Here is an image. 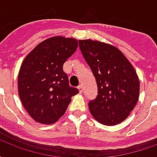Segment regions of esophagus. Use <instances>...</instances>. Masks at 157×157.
<instances>
[{
  "label": "esophagus",
  "mask_w": 157,
  "mask_h": 157,
  "mask_svg": "<svg viewBox=\"0 0 157 157\" xmlns=\"http://www.w3.org/2000/svg\"><path fill=\"white\" fill-rule=\"evenodd\" d=\"M78 90H79V92H80V93H82V92H83V86H82V85L79 86Z\"/></svg>",
  "instance_id": "obj_1"
}]
</instances>
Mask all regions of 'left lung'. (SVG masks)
Returning <instances> with one entry per match:
<instances>
[{
	"instance_id": "obj_1",
	"label": "left lung",
	"mask_w": 157,
	"mask_h": 157,
	"mask_svg": "<svg viewBox=\"0 0 157 157\" xmlns=\"http://www.w3.org/2000/svg\"><path fill=\"white\" fill-rule=\"evenodd\" d=\"M79 47L98 86L97 98L88 103L90 112L102 124H118L138 101L140 82L135 69L113 45L86 39L79 40Z\"/></svg>"
}]
</instances>
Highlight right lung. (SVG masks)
Segmentation results:
<instances>
[{"instance_id": "right-lung-1", "label": "right lung", "mask_w": 157, "mask_h": 157, "mask_svg": "<svg viewBox=\"0 0 157 157\" xmlns=\"http://www.w3.org/2000/svg\"><path fill=\"white\" fill-rule=\"evenodd\" d=\"M75 39L53 37L40 43L23 60L18 75L22 105L35 121L50 124L67 109L78 89L69 85L63 65L77 48Z\"/></svg>"}]
</instances>
